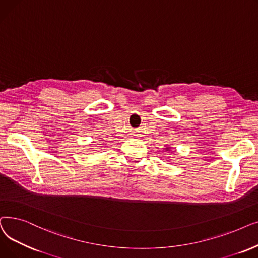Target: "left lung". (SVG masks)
I'll use <instances>...</instances> for the list:
<instances>
[{
  "label": "left lung",
  "instance_id": "8db88e82",
  "mask_svg": "<svg viewBox=\"0 0 258 258\" xmlns=\"http://www.w3.org/2000/svg\"><path fill=\"white\" fill-rule=\"evenodd\" d=\"M167 151H169L170 150V147H167V148H165Z\"/></svg>",
  "mask_w": 258,
  "mask_h": 258
}]
</instances>
